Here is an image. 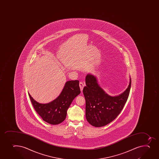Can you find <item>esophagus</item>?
Here are the masks:
<instances>
[{
	"instance_id": "obj_1",
	"label": "esophagus",
	"mask_w": 159,
	"mask_h": 159,
	"mask_svg": "<svg viewBox=\"0 0 159 159\" xmlns=\"http://www.w3.org/2000/svg\"><path fill=\"white\" fill-rule=\"evenodd\" d=\"M84 86V84L82 82H80L79 83V87H80V90L81 91H82V90H83Z\"/></svg>"
}]
</instances>
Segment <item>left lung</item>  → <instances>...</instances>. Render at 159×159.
Segmentation results:
<instances>
[{"label": "left lung", "mask_w": 159, "mask_h": 159, "mask_svg": "<svg viewBox=\"0 0 159 159\" xmlns=\"http://www.w3.org/2000/svg\"><path fill=\"white\" fill-rule=\"evenodd\" d=\"M86 86L83 90L85 98L86 119L95 127L106 125L116 118L124 107L129 98L131 78L127 88L118 96L106 93L98 84L96 77L88 74L85 77Z\"/></svg>", "instance_id": "left-lung-1"}]
</instances>
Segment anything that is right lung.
Instances as JSON below:
<instances>
[{
  "label": "right lung",
  "instance_id": "add662e5",
  "mask_svg": "<svg viewBox=\"0 0 159 159\" xmlns=\"http://www.w3.org/2000/svg\"><path fill=\"white\" fill-rule=\"evenodd\" d=\"M78 80L68 81L61 93L54 99L47 104L37 102L29 95L34 108L43 121L52 125L58 124L64 121L67 111L74 98L80 93Z\"/></svg>",
  "mask_w": 159,
  "mask_h": 159
}]
</instances>
